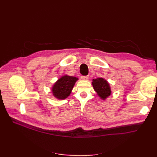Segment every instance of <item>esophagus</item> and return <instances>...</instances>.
<instances>
[{"mask_svg": "<svg viewBox=\"0 0 157 157\" xmlns=\"http://www.w3.org/2000/svg\"><path fill=\"white\" fill-rule=\"evenodd\" d=\"M88 76H82L81 77V78L84 80H87L88 79Z\"/></svg>", "mask_w": 157, "mask_h": 157, "instance_id": "obj_1", "label": "esophagus"}]
</instances>
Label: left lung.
<instances>
[{
  "instance_id": "obj_1",
  "label": "left lung",
  "mask_w": 157,
  "mask_h": 157,
  "mask_svg": "<svg viewBox=\"0 0 157 157\" xmlns=\"http://www.w3.org/2000/svg\"><path fill=\"white\" fill-rule=\"evenodd\" d=\"M92 85L95 91L101 99H105L111 95V91L110 86L106 80L103 78L93 79Z\"/></svg>"
}]
</instances>
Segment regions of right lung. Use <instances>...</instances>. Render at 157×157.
I'll use <instances>...</instances> for the list:
<instances>
[{"label":"right lung","instance_id":"1","mask_svg":"<svg viewBox=\"0 0 157 157\" xmlns=\"http://www.w3.org/2000/svg\"><path fill=\"white\" fill-rule=\"evenodd\" d=\"M77 77L65 75L61 77L52 87L53 95L59 99L67 98L71 92L76 81Z\"/></svg>","mask_w":157,"mask_h":157}]
</instances>
